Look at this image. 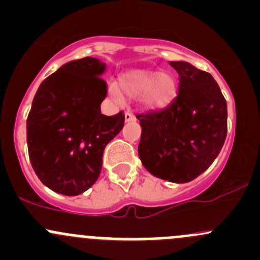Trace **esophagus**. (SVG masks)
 <instances>
[{
    "instance_id": "obj_1",
    "label": "esophagus",
    "mask_w": 260,
    "mask_h": 260,
    "mask_svg": "<svg viewBox=\"0 0 260 260\" xmlns=\"http://www.w3.org/2000/svg\"><path fill=\"white\" fill-rule=\"evenodd\" d=\"M124 119H125V122H135L136 117H135V115H133L132 112L127 111L124 113Z\"/></svg>"
}]
</instances>
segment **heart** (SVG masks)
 Listing matches in <instances>:
<instances>
[{
	"label": "heart",
	"mask_w": 260,
	"mask_h": 260,
	"mask_svg": "<svg viewBox=\"0 0 260 260\" xmlns=\"http://www.w3.org/2000/svg\"><path fill=\"white\" fill-rule=\"evenodd\" d=\"M120 93L128 98H137L145 108L157 109L167 106L176 93V80L170 73L148 69L129 70L118 78L117 86H109V94L120 99Z\"/></svg>",
	"instance_id": "obj_1"
}]
</instances>
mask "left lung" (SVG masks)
<instances>
[{"instance_id": "8db88e82", "label": "left lung", "mask_w": 260, "mask_h": 260, "mask_svg": "<svg viewBox=\"0 0 260 260\" xmlns=\"http://www.w3.org/2000/svg\"><path fill=\"white\" fill-rule=\"evenodd\" d=\"M179 93L161 111L137 114L142 127L138 154L158 179L183 183L203 174L221 151L228 132L226 101L209 73L171 61Z\"/></svg>"}]
</instances>
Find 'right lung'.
Listing matches in <instances>:
<instances>
[{"label":"right lung","instance_id":"add662e5","mask_svg":"<svg viewBox=\"0 0 260 260\" xmlns=\"http://www.w3.org/2000/svg\"><path fill=\"white\" fill-rule=\"evenodd\" d=\"M106 64L95 57L67 62L46 78L28 113L31 166L52 191L77 196L98 180L106 146L122 131L124 114L104 115Z\"/></svg>","mask_w":260,"mask_h":260}]
</instances>
